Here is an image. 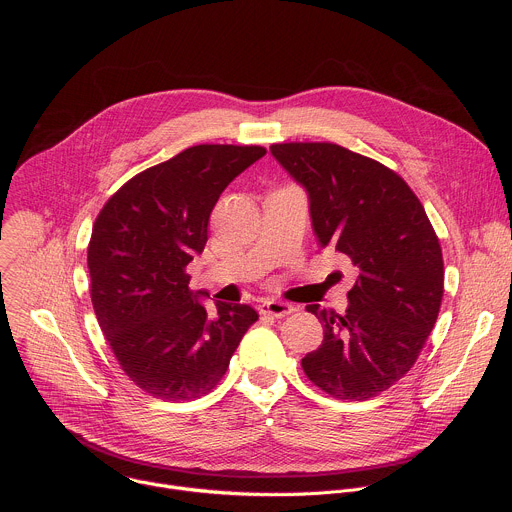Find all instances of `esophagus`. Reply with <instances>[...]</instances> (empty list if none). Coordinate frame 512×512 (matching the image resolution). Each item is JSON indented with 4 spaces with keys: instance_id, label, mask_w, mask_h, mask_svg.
Wrapping results in <instances>:
<instances>
[{
    "instance_id": "esophagus-1",
    "label": "esophagus",
    "mask_w": 512,
    "mask_h": 512,
    "mask_svg": "<svg viewBox=\"0 0 512 512\" xmlns=\"http://www.w3.org/2000/svg\"><path fill=\"white\" fill-rule=\"evenodd\" d=\"M296 308L285 302H275V300H267L263 304H259V314L263 316H273V318H283L287 314L294 312Z\"/></svg>"
}]
</instances>
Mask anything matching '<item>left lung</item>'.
I'll return each mask as SVG.
<instances>
[{"label": "left lung", "instance_id": "obj_1", "mask_svg": "<svg viewBox=\"0 0 512 512\" xmlns=\"http://www.w3.org/2000/svg\"><path fill=\"white\" fill-rule=\"evenodd\" d=\"M271 154L306 188L320 247L332 245L360 271L342 316L308 308L324 340L302 369L334 399L377 397L411 371L440 314V239L387 166L328 141L273 143Z\"/></svg>", "mask_w": 512, "mask_h": 512}]
</instances>
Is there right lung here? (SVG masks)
<instances>
[{"label": "right lung", "instance_id": "right-lung-1", "mask_svg": "<svg viewBox=\"0 0 512 512\" xmlns=\"http://www.w3.org/2000/svg\"><path fill=\"white\" fill-rule=\"evenodd\" d=\"M265 156L261 145L202 143L125 182L89 243L91 300L123 373L164 401L210 393L257 312L216 302L208 316L186 265L208 241L223 190Z\"/></svg>", "mask_w": 512, "mask_h": 512}]
</instances>
